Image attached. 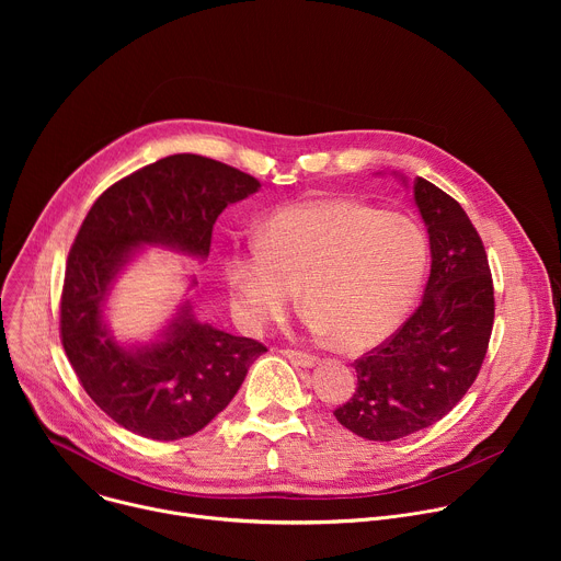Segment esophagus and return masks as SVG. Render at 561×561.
Listing matches in <instances>:
<instances>
[{
  "mask_svg": "<svg viewBox=\"0 0 561 561\" xmlns=\"http://www.w3.org/2000/svg\"><path fill=\"white\" fill-rule=\"evenodd\" d=\"M282 355H284L286 359H290L293 364L301 366V368H312V366H314V357H312V355H308V353H301V351H290V348H286V351H282Z\"/></svg>",
  "mask_w": 561,
  "mask_h": 561,
  "instance_id": "1",
  "label": "esophagus"
}]
</instances>
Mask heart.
I'll list each match as a JSON object with an SVG mask.
<instances>
[{"mask_svg":"<svg viewBox=\"0 0 561 561\" xmlns=\"http://www.w3.org/2000/svg\"><path fill=\"white\" fill-rule=\"evenodd\" d=\"M426 266L415 219L342 197L279 208L260 226V242L224 257L239 324L264 329L301 288L306 329L333 335L342 351L373 348L402 327Z\"/></svg>","mask_w":561,"mask_h":561,"instance_id":"heart-1","label":"heart"}]
</instances>
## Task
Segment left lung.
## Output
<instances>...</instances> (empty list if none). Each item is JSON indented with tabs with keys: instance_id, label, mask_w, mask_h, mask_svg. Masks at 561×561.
<instances>
[{
	"instance_id": "8db88e82",
	"label": "left lung",
	"mask_w": 561,
	"mask_h": 561,
	"mask_svg": "<svg viewBox=\"0 0 561 561\" xmlns=\"http://www.w3.org/2000/svg\"><path fill=\"white\" fill-rule=\"evenodd\" d=\"M431 244L420 308L386 344L355 362L357 388L335 411L342 426L373 442L402 439L453 411L482 368L495 297L482 239L463 208L435 184H413Z\"/></svg>"
}]
</instances>
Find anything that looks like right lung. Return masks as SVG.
Segmentation results:
<instances>
[{
  "label": "right lung",
  "mask_w": 561,
  "mask_h": 561,
  "mask_svg": "<svg viewBox=\"0 0 561 561\" xmlns=\"http://www.w3.org/2000/svg\"><path fill=\"white\" fill-rule=\"evenodd\" d=\"M260 186L215 159L171 154L113 184L79 228L61 293V344L93 402L126 431L157 442L195 435L266 353L199 322L188 297L146 342L117 340L106 314L117 279L146 249L206 262L221 210ZM195 286L186 275V293Z\"/></svg>",
  "instance_id": "1"
}]
</instances>
